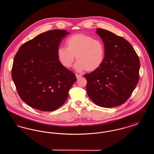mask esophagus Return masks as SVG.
I'll use <instances>...</instances> for the list:
<instances>
[{
    "label": "esophagus",
    "instance_id": "1",
    "mask_svg": "<svg viewBox=\"0 0 154 154\" xmlns=\"http://www.w3.org/2000/svg\"><path fill=\"white\" fill-rule=\"evenodd\" d=\"M75 76H76V77H77V79H80V78H81V77H82L81 75H80V74H75Z\"/></svg>",
    "mask_w": 154,
    "mask_h": 154
}]
</instances>
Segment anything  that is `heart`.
Listing matches in <instances>:
<instances>
[{
  "label": "heart",
  "instance_id": "b5f03b06",
  "mask_svg": "<svg viewBox=\"0 0 154 154\" xmlns=\"http://www.w3.org/2000/svg\"><path fill=\"white\" fill-rule=\"evenodd\" d=\"M66 47H60L57 57L60 63L66 68L72 66L76 56L77 61L74 65L77 72L86 69L94 72L98 69L104 62L105 48L102 42L82 33L69 37L66 41Z\"/></svg>",
  "mask_w": 154,
  "mask_h": 154
}]
</instances>
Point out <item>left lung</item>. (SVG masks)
Masks as SVG:
<instances>
[{
  "mask_svg": "<svg viewBox=\"0 0 154 154\" xmlns=\"http://www.w3.org/2000/svg\"><path fill=\"white\" fill-rule=\"evenodd\" d=\"M96 33L102 39L105 58L98 69L84 75L87 94L99 106L116 107L129 99L139 82V58L123 37L101 28Z\"/></svg>",
  "mask_w": 154,
  "mask_h": 154,
  "instance_id": "8db88e82",
  "label": "left lung"
}]
</instances>
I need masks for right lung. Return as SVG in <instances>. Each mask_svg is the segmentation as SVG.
<instances>
[{
  "label": "right lung",
  "mask_w": 154,
  "mask_h": 154,
  "mask_svg": "<svg viewBox=\"0 0 154 154\" xmlns=\"http://www.w3.org/2000/svg\"><path fill=\"white\" fill-rule=\"evenodd\" d=\"M68 34L65 30L47 31L22 44L15 56L12 79L21 99L34 109H58L77 80L57 57L59 44Z\"/></svg>",
  "instance_id": "obj_1"
}]
</instances>
